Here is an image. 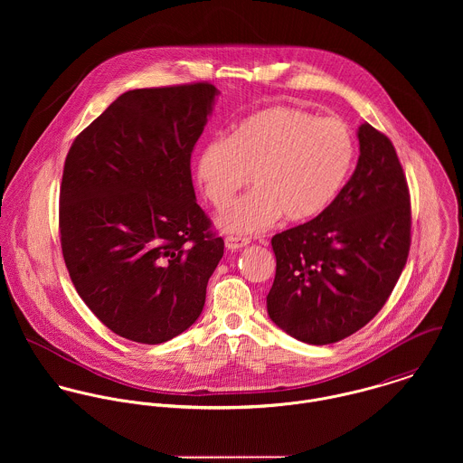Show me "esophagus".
Here are the masks:
<instances>
[{
	"instance_id": "esophagus-1",
	"label": "esophagus",
	"mask_w": 463,
	"mask_h": 463,
	"mask_svg": "<svg viewBox=\"0 0 463 463\" xmlns=\"http://www.w3.org/2000/svg\"><path fill=\"white\" fill-rule=\"evenodd\" d=\"M224 244H226V248L228 250H242V248H246L248 244H250V239H242V237H233V235H228L226 239H224Z\"/></svg>"
}]
</instances>
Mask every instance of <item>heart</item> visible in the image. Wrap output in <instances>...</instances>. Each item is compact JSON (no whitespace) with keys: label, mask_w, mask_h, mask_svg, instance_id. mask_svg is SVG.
I'll return each mask as SVG.
<instances>
[{"label":"heart","mask_w":463,"mask_h":463,"mask_svg":"<svg viewBox=\"0 0 463 463\" xmlns=\"http://www.w3.org/2000/svg\"><path fill=\"white\" fill-rule=\"evenodd\" d=\"M353 160L354 140L340 119L276 105L246 118L230 138L210 140L199 151L196 176L217 210H226L253 176L257 191L222 213L219 226L235 235H255L281 215L307 222L325 213L340 194Z\"/></svg>","instance_id":"1"}]
</instances>
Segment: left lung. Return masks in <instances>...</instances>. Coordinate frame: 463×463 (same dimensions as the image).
<instances>
[{"mask_svg":"<svg viewBox=\"0 0 463 463\" xmlns=\"http://www.w3.org/2000/svg\"><path fill=\"white\" fill-rule=\"evenodd\" d=\"M358 140L356 169L330 208L270 241L269 317L314 345L364 328L387 303L410 251V191L396 147L369 123Z\"/></svg>","mask_w":463,"mask_h":463,"instance_id":"left-lung-1","label":"left lung"}]
</instances>
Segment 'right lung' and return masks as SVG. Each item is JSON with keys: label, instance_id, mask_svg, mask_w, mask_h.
Listing matches in <instances>:
<instances>
[{"label": "right lung", "instance_id": "obj_1", "mask_svg": "<svg viewBox=\"0 0 463 463\" xmlns=\"http://www.w3.org/2000/svg\"><path fill=\"white\" fill-rule=\"evenodd\" d=\"M215 96L208 81L128 90L67 153L59 230L71 281L109 330L133 342L191 328L222 259L191 175Z\"/></svg>", "mask_w": 463, "mask_h": 463}]
</instances>
